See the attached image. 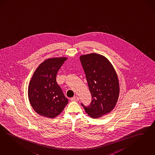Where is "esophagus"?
<instances>
[{
  "label": "esophagus",
  "instance_id": "obj_1",
  "mask_svg": "<svg viewBox=\"0 0 155 155\" xmlns=\"http://www.w3.org/2000/svg\"><path fill=\"white\" fill-rule=\"evenodd\" d=\"M79 97L78 96H75L71 98V101H79Z\"/></svg>",
  "mask_w": 155,
  "mask_h": 155
}]
</instances>
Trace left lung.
<instances>
[{
  "instance_id": "left-lung-1",
  "label": "left lung",
  "mask_w": 155,
  "mask_h": 155,
  "mask_svg": "<svg viewBox=\"0 0 155 155\" xmlns=\"http://www.w3.org/2000/svg\"><path fill=\"white\" fill-rule=\"evenodd\" d=\"M80 61L86 74L92 101L88 106L81 103L92 118L109 113L116 105L120 93L117 73L107 58L97 53L82 55Z\"/></svg>"
}]
</instances>
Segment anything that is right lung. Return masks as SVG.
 I'll list each match as a JSON object with an SVG mask.
<instances>
[{
  "label": "right lung",
  "instance_id": "add662e5",
  "mask_svg": "<svg viewBox=\"0 0 155 155\" xmlns=\"http://www.w3.org/2000/svg\"><path fill=\"white\" fill-rule=\"evenodd\" d=\"M67 58H51L40 64L29 83V102L40 115L54 118L60 114L68 100L56 81L58 71Z\"/></svg>",
  "mask_w": 155,
  "mask_h": 155
}]
</instances>
